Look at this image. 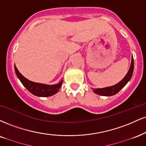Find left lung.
Masks as SVG:
<instances>
[{
  "label": "left lung",
  "instance_id": "1",
  "mask_svg": "<svg viewBox=\"0 0 146 146\" xmlns=\"http://www.w3.org/2000/svg\"><path fill=\"white\" fill-rule=\"evenodd\" d=\"M133 69H134V60H133V57L132 56L131 66H130L129 71L126 73L125 77H124L120 82H118V83L115 84V85L112 86L103 88L92 89L93 91H94V92L96 93V94L101 96H110L115 95V94H117L121 89L123 88L126 86V84L129 82L130 80H131V77H132L133 75Z\"/></svg>",
  "mask_w": 146,
  "mask_h": 146
}]
</instances>
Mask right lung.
Listing matches in <instances>:
<instances>
[{
    "mask_svg": "<svg viewBox=\"0 0 146 146\" xmlns=\"http://www.w3.org/2000/svg\"><path fill=\"white\" fill-rule=\"evenodd\" d=\"M15 68V71L16 73L17 77L18 78L20 82H22L24 87L29 91L30 92L32 93L33 94L36 96H42V97H47V96H50L55 94L58 92L59 89L60 88L62 84V80L58 84H54V85H47V84L36 83V82H31L24 78L23 75L19 72L18 70L15 65L14 66Z\"/></svg>",
    "mask_w": 146,
    "mask_h": 146,
    "instance_id": "obj_1",
    "label": "right lung"
}]
</instances>
